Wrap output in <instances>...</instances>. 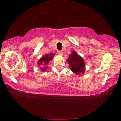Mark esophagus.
Masks as SVG:
<instances>
[{
    "mask_svg": "<svg viewBox=\"0 0 121 121\" xmlns=\"http://www.w3.org/2000/svg\"><path fill=\"white\" fill-rule=\"evenodd\" d=\"M58 53H59L60 55H61V56H62V54H63V52H62V51H59V52H58Z\"/></svg>",
    "mask_w": 121,
    "mask_h": 121,
    "instance_id": "1",
    "label": "esophagus"
}]
</instances>
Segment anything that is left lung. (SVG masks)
I'll use <instances>...</instances> for the list:
<instances>
[{"instance_id": "obj_1", "label": "left lung", "mask_w": 121, "mask_h": 121, "mask_svg": "<svg viewBox=\"0 0 121 121\" xmlns=\"http://www.w3.org/2000/svg\"><path fill=\"white\" fill-rule=\"evenodd\" d=\"M66 61L68 62L70 70L76 74L81 75L85 72V64L84 60L75 51H73L69 55Z\"/></svg>"}]
</instances>
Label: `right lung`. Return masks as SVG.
Returning <instances> with one entry per match:
<instances>
[{
    "label": "right lung",
    "instance_id": "add662e5",
    "mask_svg": "<svg viewBox=\"0 0 121 121\" xmlns=\"http://www.w3.org/2000/svg\"><path fill=\"white\" fill-rule=\"evenodd\" d=\"M54 53H50V54H47L45 56H43L42 57H41L39 59L38 61V65H43L45 66L44 67L41 68V71H45L46 70L47 67V65L49 63V61L52 60L53 57H54Z\"/></svg>",
    "mask_w": 121,
    "mask_h": 121
}]
</instances>
